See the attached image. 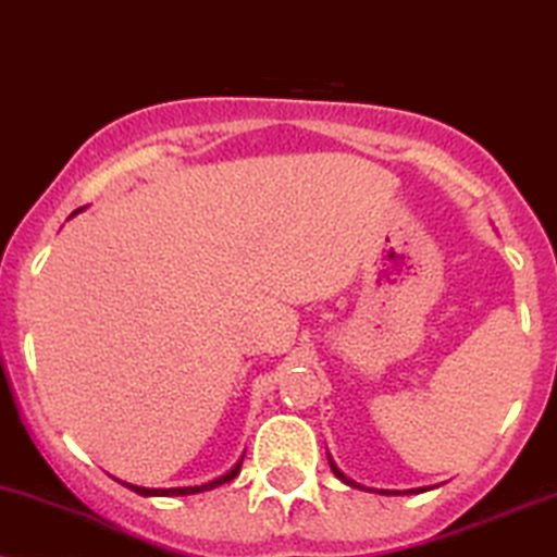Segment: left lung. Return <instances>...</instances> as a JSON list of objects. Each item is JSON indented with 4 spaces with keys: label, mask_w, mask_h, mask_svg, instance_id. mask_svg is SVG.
Listing matches in <instances>:
<instances>
[{
    "label": "left lung",
    "mask_w": 557,
    "mask_h": 557,
    "mask_svg": "<svg viewBox=\"0 0 557 557\" xmlns=\"http://www.w3.org/2000/svg\"><path fill=\"white\" fill-rule=\"evenodd\" d=\"M329 463H331V469H333V474H336L338 476V480H342L344 482V485H351V487H359V490H368V487H362V485H359V482H355V480H349V476H346L344 472H342V469H338L336 467V463H333V459H331V456H329ZM404 493H424V487H417V490H404ZM381 495H401V490H381Z\"/></svg>",
    "instance_id": "obj_1"
}]
</instances>
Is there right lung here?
<instances>
[{"label": "right lung", "instance_id": "1", "mask_svg": "<svg viewBox=\"0 0 557 557\" xmlns=\"http://www.w3.org/2000/svg\"><path fill=\"white\" fill-rule=\"evenodd\" d=\"M83 211V208H81ZM81 211H75L72 215H77ZM70 215V219H72ZM242 459H245V456H242ZM242 459L234 463L232 469H228L226 474H221V476H215V480H211V482H202V485H195V487H137V485H129V482H122L124 487H129L133 490V493H137V495H146V498H174V495H195V493H206V490H213V487H219V485H224V482H228V480H234V476L239 474V467H242Z\"/></svg>", "mask_w": 557, "mask_h": 557}]
</instances>
